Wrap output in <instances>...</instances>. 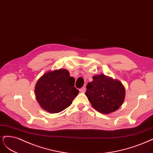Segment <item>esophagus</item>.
<instances>
[{
    "label": "esophagus",
    "instance_id": "34e87169",
    "mask_svg": "<svg viewBox=\"0 0 153 153\" xmlns=\"http://www.w3.org/2000/svg\"><path fill=\"white\" fill-rule=\"evenodd\" d=\"M79 91H80V92H81V93H85V92L86 91V88H85V87L81 88V89L79 90Z\"/></svg>",
    "mask_w": 153,
    "mask_h": 153
}]
</instances>
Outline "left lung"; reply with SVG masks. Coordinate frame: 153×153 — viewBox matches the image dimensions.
I'll return each instance as SVG.
<instances>
[{
	"instance_id": "8db88e82",
	"label": "left lung",
	"mask_w": 153,
	"mask_h": 153,
	"mask_svg": "<svg viewBox=\"0 0 153 153\" xmlns=\"http://www.w3.org/2000/svg\"><path fill=\"white\" fill-rule=\"evenodd\" d=\"M85 95L92 107L102 114H109L122 105L125 97V89L118 80L104 74L93 76L88 82Z\"/></svg>"
}]
</instances>
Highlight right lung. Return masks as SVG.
Instances as JSON below:
<instances>
[{
	"instance_id": "add662e5",
	"label": "right lung",
	"mask_w": 153,
	"mask_h": 153,
	"mask_svg": "<svg viewBox=\"0 0 153 153\" xmlns=\"http://www.w3.org/2000/svg\"><path fill=\"white\" fill-rule=\"evenodd\" d=\"M75 79L66 69L48 72L37 81L35 95L39 105L50 113H58L69 107L78 95Z\"/></svg>"
}]
</instances>
